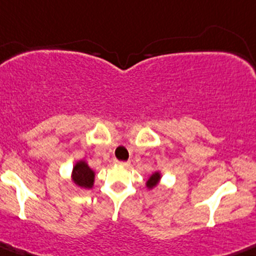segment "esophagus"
<instances>
[{
    "label": "esophagus",
    "instance_id": "esophagus-1",
    "mask_svg": "<svg viewBox=\"0 0 256 256\" xmlns=\"http://www.w3.org/2000/svg\"><path fill=\"white\" fill-rule=\"evenodd\" d=\"M116 164L120 165V166H124V168H128L129 165H130V162H116Z\"/></svg>",
    "mask_w": 256,
    "mask_h": 256
}]
</instances>
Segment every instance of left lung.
<instances>
[{
	"instance_id": "8db88e82",
	"label": "left lung",
	"mask_w": 256,
	"mask_h": 256,
	"mask_svg": "<svg viewBox=\"0 0 256 256\" xmlns=\"http://www.w3.org/2000/svg\"><path fill=\"white\" fill-rule=\"evenodd\" d=\"M162 175L160 171H155L152 175H149V178H146V187L148 190H152L154 187H156L160 184V180H162Z\"/></svg>"
}]
</instances>
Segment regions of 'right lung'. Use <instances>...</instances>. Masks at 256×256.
<instances>
[{
    "instance_id": "right-lung-1",
    "label": "right lung",
    "mask_w": 256,
    "mask_h": 256,
    "mask_svg": "<svg viewBox=\"0 0 256 256\" xmlns=\"http://www.w3.org/2000/svg\"><path fill=\"white\" fill-rule=\"evenodd\" d=\"M94 178H96V172L88 166L85 160L76 162L70 175V180L72 181L74 185L82 190L94 188Z\"/></svg>"
}]
</instances>
